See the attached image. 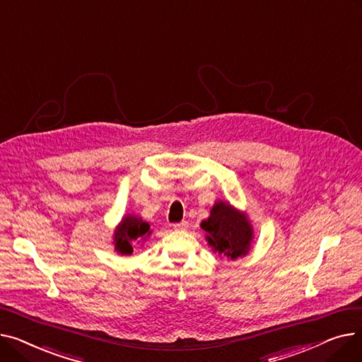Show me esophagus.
I'll use <instances>...</instances> for the list:
<instances>
[{"mask_svg":"<svg viewBox=\"0 0 362 362\" xmlns=\"http://www.w3.org/2000/svg\"><path fill=\"white\" fill-rule=\"evenodd\" d=\"M173 227H175V230H186L189 224H187V221H180V223L173 224Z\"/></svg>","mask_w":362,"mask_h":362,"instance_id":"esophagus-1","label":"esophagus"}]
</instances>
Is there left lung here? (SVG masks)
Returning a JSON list of instances; mask_svg holds the SVG:
<instances>
[{
    "label": "left lung",
    "instance_id": "obj_1",
    "mask_svg": "<svg viewBox=\"0 0 362 362\" xmlns=\"http://www.w3.org/2000/svg\"><path fill=\"white\" fill-rule=\"evenodd\" d=\"M201 229L213 251L230 261L248 255L252 248L254 227L248 214L229 201H216L210 217L201 221Z\"/></svg>",
    "mask_w": 362,
    "mask_h": 362
}]
</instances>
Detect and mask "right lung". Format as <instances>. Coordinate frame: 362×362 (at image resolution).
<instances>
[{
  "instance_id": "right-lung-1",
  "label": "right lung",
  "mask_w": 362,
  "mask_h": 362,
  "mask_svg": "<svg viewBox=\"0 0 362 362\" xmlns=\"http://www.w3.org/2000/svg\"><path fill=\"white\" fill-rule=\"evenodd\" d=\"M152 230L149 223L135 214H124L112 233L114 251L122 255H132L133 243H144Z\"/></svg>"
}]
</instances>
